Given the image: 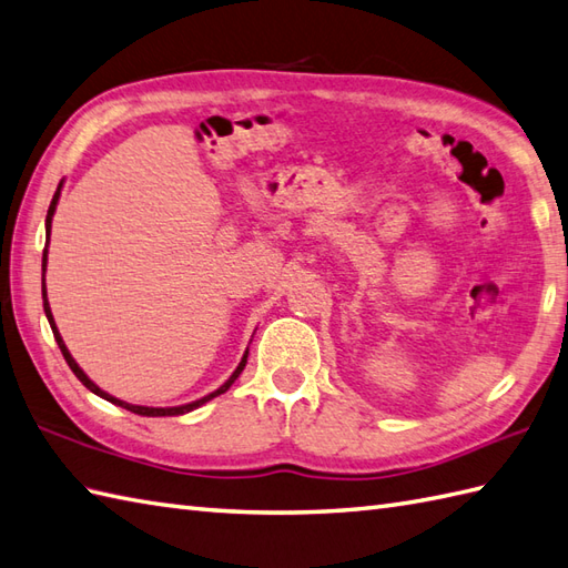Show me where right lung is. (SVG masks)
I'll return each instance as SVG.
<instances>
[{"mask_svg": "<svg viewBox=\"0 0 568 568\" xmlns=\"http://www.w3.org/2000/svg\"><path fill=\"white\" fill-rule=\"evenodd\" d=\"M58 196H60V186H58V192H55V196H53V201H50V209H48V216H45V233H50V221H53V213H55V204H58ZM45 255H48V247L43 250V274H45ZM43 308H45V316H48V323H50V327H53V335H55V339H58V347H60V352H62V357H65V362H68V367L74 372V376H78V379L92 390V394H97V396H102V398H106L109 403H113V406H121V408H125V410H131V413H138V415H148V418H160V415H182V413H189V410H194V408H199V406H204L206 400H211V398H216V396H221V394H225V390L231 388V384L237 379V376H241V372L245 369V364H247V352H245V357H243V362L237 364V369L233 372V376L229 382H225L219 390H213V394H209V396H204V398H199V400H194V403H186V406H174V408H148V406H131V403H125V400H119V398H113V396H109L106 390H102L99 388L94 382H90V376H87L80 367H78V362L72 359V355L68 352V347H65V343H62V337H60V333H58V327H55V321H53V313H50V306H48V298H45V280H43Z\"/></svg>", "mask_w": 568, "mask_h": 568, "instance_id": "1", "label": "right lung"}]
</instances>
